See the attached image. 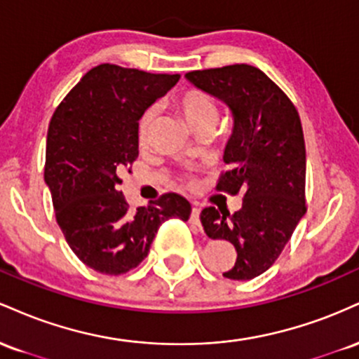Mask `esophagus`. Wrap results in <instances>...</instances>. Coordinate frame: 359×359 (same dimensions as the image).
Returning <instances> with one entry per match:
<instances>
[{"mask_svg":"<svg viewBox=\"0 0 359 359\" xmlns=\"http://www.w3.org/2000/svg\"><path fill=\"white\" fill-rule=\"evenodd\" d=\"M199 216H201V209H199V208H192V212H191V219H192V222H196V224H199Z\"/></svg>","mask_w":359,"mask_h":359,"instance_id":"1","label":"esophagus"}]
</instances>
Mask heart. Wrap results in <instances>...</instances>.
I'll return each mask as SVG.
<instances>
[{
    "instance_id": "heart-1",
    "label": "heart",
    "mask_w": 359,
    "mask_h": 359,
    "mask_svg": "<svg viewBox=\"0 0 359 359\" xmlns=\"http://www.w3.org/2000/svg\"><path fill=\"white\" fill-rule=\"evenodd\" d=\"M175 108L182 114L187 125L197 131L208 130V128L212 130L216 126L217 119H219V106H217L216 100L199 89H189L180 96H177ZM151 119H154V109H148L140 119L138 137L142 142L147 138Z\"/></svg>"
}]
</instances>
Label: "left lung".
<instances>
[{
  "mask_svg": "<svg viewBox=\"0 0 359 359\" xmlns=\"http://www.w3.org/2000/svg\"><path fill=\"white\" fill-rule=\"evenodd\" d=\"M197 89L231 111L233 133L224 148L229 170L216 189L243 194L240 211L205 208L201 212L211 240L236 248L226 278L251 280L266 271L306 214V143L295 106L253 65L234 64L185 74Z\"/></svg>",
  "mask_w": 359,
  "mask_h": 359,
  "instance_id": "1",
  "label": "left lung"
}]
</instances>
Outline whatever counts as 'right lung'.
I'll return each instance as SVG.
<instances>
[{"instance_id": "right-lung-1", "label": "right lung", "mask_w": 359, "mask_h": 359, "mask_svg": "<svg viewBox=\"0 0 359 359\" xmlns=\"http://www.w3.org/2000/svg\"><path fill=\"white\" fill-rule=\"evenodd\" d=\"M179 79L101 64L50 119L43 177L57 222L77 258L100 273L137 269L162 222L191 216V204L179 194H163L133 211L118 191L119 174L138 156L140 118Z\"/></svg>"}]
</instances>
